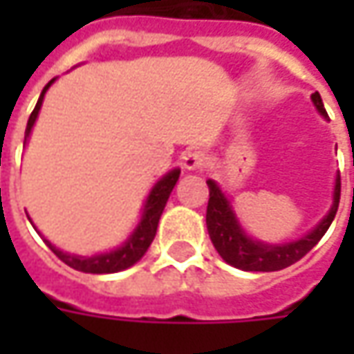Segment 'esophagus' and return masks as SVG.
Returning <instances> with one entry per match:
<instances>
[{
  "instance_id": "esophagus-1",
  "label": "esophagus",
  "mask_w": 354,
  "mask_h": 354,
  "mask_svg": "<svg viewBox=\"0 0 354 354\" xmlns=\"http://www.w3.org/2000/svg\"><path fill=\"white\" fill-rule=\"evenodd\" d=\"M207 165V156L203 151H187L183 153V167L187 171H197Z\"/></svg>"
}]
</instances>
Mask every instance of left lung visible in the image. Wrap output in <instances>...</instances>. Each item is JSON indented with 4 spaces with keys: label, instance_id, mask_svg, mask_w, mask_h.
<instances>
[{
    "label": "left lung",
    "instance_id": "1",
    "mask_svg": "<svg viewBox=\"0 0 354 354\" xmlns=\"http://www.w3.org/2000/svg\"><path fill=\"white\" fill-rule=\"evenodd\" d=\"M311 102L317 108L321 116L329 120L319 92L311 94ZM207 185H209V207H207L209 236L226 264L234 266L244 272H278V270H283L288 266L295 264L297 260H301L331 226L337 209H339V198H341V175L337 173L335 175L333 205H331L329 212L315 225V228H311L307 234L297 240L270 244V242L252 238L242 228L230 201L216 181L209 179Z\"/></svg>",
    "mask_w": 354,
    "mask_h": 354
}]
</instances>
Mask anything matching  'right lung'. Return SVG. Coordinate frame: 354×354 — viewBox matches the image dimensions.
Listing matches in <instances>:
<instances>
[{
    "label": "right lung",
    "mask_w": 354,
    "mask_h": 354,
    "mask_svg": "<svg viewBox=\"0 0 354 354\" xmlns=\"http://www.w3.org/2000/svg\"><path fill=\"white\" fill-rule=\"evenodd\" d=\"M57 78H53L48 82L47 86L43 88L39 100H37V106L29 116V122H27V129H25V143L31 136V129L35 126V120L39 116V110L43 106V98L47 94V90L50 88V84L55 82ZM23 143V145H25ZM179 175H181V169H171L169 173H165L159 181H157L149 195L145 198L142 209V218L138 226L131 230V234L126 238L124 244H120L118 248L110 252H100V254H94V256H78V254H68V252H62L61 248H57L55 244H50L47 238H43L47 242V246L50 250L55 252L62 262L71 268H75L78 272H84V274H114V272H122V270H128L133 264H138L143 258V254L147 252L149 244L153 242L157 232V225H159V218H161V212L167 205V198H169L171 191L175 183L179 181ZM33 225V223H31ZM37 230V228H35ZM39 232V230H37ZM41 234V232H39Z\"/></svg>",
    "instance_id": "add662e5"
}]
</instances>
